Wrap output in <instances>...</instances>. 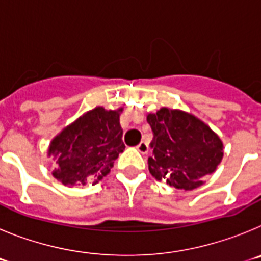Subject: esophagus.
<instances>
[{
  "label": "esophagus",
  "mask_w": 261,
  "mask_h": 261,
  "mask_svg": "<svg viewBox=\"0 0 261 261\" xmlns=\"http://www.w3.org/2000/svg\"><path fill=\"white\" fill-rule=\"evenodd\" d=\"M137 150L142 154H146L147 150H149V146H147L146 141H141L140 144L137 145Z\"/></svg>",
  "instance_id": "1"
}]
</instances>
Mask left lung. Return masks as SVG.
<instances>
[{"instance_id": "left-lung-1", "label": "left lung", "mask_w": 261, "mask_h": 261, "mask_svg": "<svg viewBox=\"0 0 261 261\" xmlns=\"http://www.w3.org/2000/svg\"><path fill=\"white\" fill-rule=\"evenodd\" d=\"M153 130L149 171L177 190L191 191L202 184L223 156L220 137L201 120L183 111L161 108L147 115Z\"/></svg>"}]
</instances>
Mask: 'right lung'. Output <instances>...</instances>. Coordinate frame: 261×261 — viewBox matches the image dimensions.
<instances>
[{
  "instance_id": "1",
  "label": "right lung",
  "mask_w": 261,
  "mask_h": 261,
  "mask_svg": "<svg viewBox=\"0 0 261 261\" xmlns=\"http://www.w3.org/2000/svg\"><path fill=\"white\" fill-rule=\"evenodd\" d=\"M117 111L96 107L75 120L52 140L49 155L57 159L53 176L65 186L96 184L111 171L125 149Z\"/></svg>"
}]
</instances>
